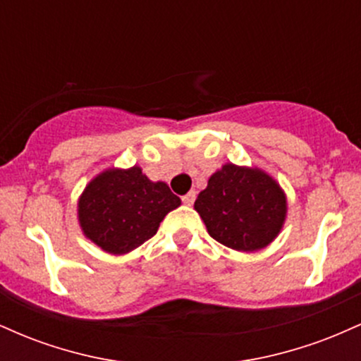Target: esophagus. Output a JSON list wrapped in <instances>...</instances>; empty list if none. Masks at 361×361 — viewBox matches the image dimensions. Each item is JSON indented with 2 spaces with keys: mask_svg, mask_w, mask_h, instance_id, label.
I'll return each mask as SVG.
<instances>
[{
  "mask_svg": "<svg viewBox=\"0 0 361 361\" xmlns=\"http://www.w3.org/2000/svg\"><path fill=\"white\" fill-rule=\"evenodd\" d=\"M195 198H197V193H195V192H188L186 195H183V197H181V200H183L185 205H193Z\"/></svg>",
  "mask_w": 361,
  "mask_h": 361,
  "instance_id": "esophagus-1",
  "label": "esophagus"
}]
</instances>
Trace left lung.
Masks as SVG:
<instances>
[{"label": "left lung", "instance_id": "left-lung-1", "mask_svg": "<svg viewBox=\"0 0 361 361\" xmlns=\"http://www.w3.org/2000/svg\"><path fill=\"white\" fill-rule=\"evenodd\" d=\"M195 210L207 233L231 250L267 247L283 229L287 195L275 178L255 166L226 163L198 193Z\"/></svg>", "mask_w": 361, "mask_h": 361}]
</instances>
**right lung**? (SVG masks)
Wrapping results in <instances>:
<instances>
[{
    "label": "right lung",
    "instance_id": "obj_1",
    "mask_svg": "<svg viewBox=\"0 0 361 361\" xmlns=\"http://www.w3.org/2000/svg\"><path fill=\"white\" fill-rule=\"evenodd\" d=\"M181 205L164 181H151L142 168L98 173L78 198L82 234L110 255H127L157 233L161 221Z\"/></svg>",
    "mask_w": 361,
    "mask_h": 361
}]
</instances>
